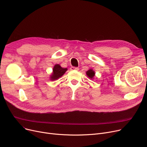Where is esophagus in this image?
<instances>
[{
  "instance_id": "obj_1",
  "label": "esophagus",
  "mask_w": 147,
  "mask_h": 147,
  "mask_svg": "<svg viewBox=\"0 0 147 147\" xmlns=\"http://www.w3.org/2000/svg\"><path fill=\"white\" fill-rule=\"evenodd\" d=\"M71 70H79V68L78 67H71Z\"/></svg>"
}]
</instances>
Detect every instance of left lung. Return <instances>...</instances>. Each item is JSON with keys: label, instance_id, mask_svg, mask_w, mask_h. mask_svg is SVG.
Here are the masks:
<instances>
[{"label": "left lung", "instance_id": "8db88e82", "mask_svg": "<svg viewBox=\"0 0 147 147\" xmlns=\"http://www.w3.org/2000/svg\"><path fill=\"white\" fill-rule=\"evenodd\" d=\"M86 74L87 76L89 77V78H91L92 79L95 76V72L92 70V69H89V70H88L87 72H86Z\"/></svg>", "mask_w": 147, "mask_h": 147}]
</instances>
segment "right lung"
Segmentation results:
<instances>
[{
  "label": "right lung",
  "instance_id": "add662e5",
  "mask_svg": "<svg viewBox=\"0 0 147 147\" xmlns=\"http://www.w3.org/2000/svg\"><path fill=\"white\" fill-rule=\"evenodd\" d=\"M67 70V68H62L59 64H56L54 66L53 68V73L51 77V79L52 80H55L61 78L65 71Z\"/></svg>",
  "mask_w": 147,
  "mask_h": 147
}]
</instances>
